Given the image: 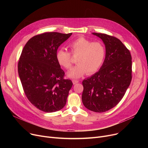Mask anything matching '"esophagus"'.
I'll use <instances>...</instances> for the list:
<instances>
[{"label": "esophagus", "instance_id": "1", "mask_svg": "<svg viewBox=\"0 0 148 148\" xmlns=\"http://www.w3.org/2000/svg\"><path fill=\"white\" fill-rule=\"evenodd\" d=\"M72 82H73V83L74 84H76V83H78L79 82V81L78 80H73Z\"/></svg>", "mask_w": 148, "mask_h": 148}]
</instances>
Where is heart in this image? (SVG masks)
Instances as JSON below:
<instances>
[{
  "label": "heart",
  "instance_id": "heart-1",
  "mask_svg": "<svg viewBox=\"0 0 148 148\" xmlns=\"http://www.w3.org/2000/svg\"><path fill=\"white\" fill-rule=\"evenodd\" d=\"M70 53L60 49L56 54L58 64L66 69L71 68L73 57L76 58L77 64L70 71L68 75L73 79L80 78L86 73L92 74L95 73L103 65L106 50L100 41L92 42L84 37H80L68 44Z\"/></svg>",
  "mask_w": 148,
  "mask_h": 148
}]
</instances>
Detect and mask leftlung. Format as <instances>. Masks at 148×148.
<instances>
[{"label": "left lung", "mask_w": 148, "mask_h": 148, "mask_svg": "<svg viewBox=\"0 0 148 148\" xmlns=\"http://www.w3.org/2000/svg\"><path fill=\"white\" fill-rule=\"evenodd\" d=\"M106 46V58L98 72L82 82V102L97 113L109 110L123 97L132 79V58L129 50L113 36L92 33Z\"/></svg>", "instance_id": "8db88e82"}]
</instances>
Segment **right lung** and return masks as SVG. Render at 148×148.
Listing matches in <instances>:
<instances>
[{
  "instance_id": "obj_1",
  "label": "right lung",
  "mask_w": 148,
  "mask_h": 148,
  "mask_svg": "<svg viewBox=\"0 0 148 148\" xmlns=\"http://www.w3.org/2000/svg\"><path fill=\"white\" fill-rule=\"evenodd\" d=\"M71 35L51 32L35 35L20 55L18 72L23 90L32 104L44 112L61 110L72 88L56 58L59 47Z\"/></svg>"
}]
</instances>
